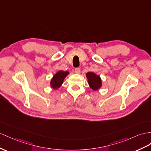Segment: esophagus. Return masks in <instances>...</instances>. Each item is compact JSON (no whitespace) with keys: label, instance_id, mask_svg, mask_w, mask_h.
I'll use <instances>...</instances> for the list:
<instances>
[{"label":"esophagus","instance_id":"1","mask_svg":"<svg viewBox=\"0 0 151 151\" xmlns=\"http://www.w3.org/2000/svg\"><path fill=\"white\" fill-rule=\"evenodd\" d=\"M75 73H76V74H80V69L79 68H75Z\"/></svg>","mask_w":151,"mask_h":151}]
</instances>
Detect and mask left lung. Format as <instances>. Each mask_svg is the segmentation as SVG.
Returning <instances> with one entry per match:
<instances>
[{
    "mask_svg": "<svg viewBox=\"0 0 151 151\" xmlns=\"http://www.w3.org/2000/svg\"><path fill=\"white\" fill-rule=\"evenodd\" d=\"M88 79V83L90 87L94 91H97L101 87V79L99 76L96 75L94 73L88 72L86 74Z\"/></svg>",
    "mask_w": 151,
    "mask_h": 151,
    "instance_id": "8db88e82",
    "label": "left lung"
}]
</instances>
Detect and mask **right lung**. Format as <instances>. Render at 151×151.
Wrapping results in <instances>:
<instances>
[{
	"label": "right lung",
	"instance_id": "obj_1",
	"mask_svg": "<svg viewBox=\"0 0 151 151\" xmlns=\"http://www.w3.org/2000/svg\"><path fill=\"white\" fill-rule=\"evenodd\" d=\"M69 75L68 71H58L55 75H53L52 79L50 82V86L53 89H57L59 88L62 84L63 83L64 78L66 76Z\"/></svg>",
	"mask_w": 151,
	"mask_h": 151
}]
</instances>
